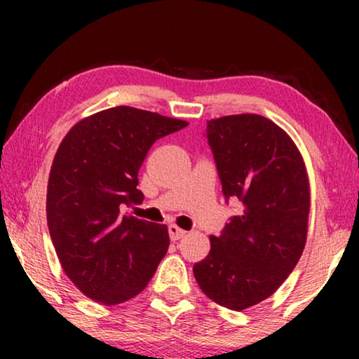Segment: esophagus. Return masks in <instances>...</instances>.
Returning a JSON list of instances; mask_svg holds the SVG:
<instances>
[{
  "label": "esophagus",
  "mask_w": 359,
  "mask_h": 359,
  "mask_svg": "<svg viewBox=\"0 0 359 359\" xmlns=\"http://www.w3.org/2000/svg\"><path fill=\"white\" fill-rule=\"evenodd\" d=\"M168 233H170V238L173 240V242H176V240H180V238H183V237H184V235H186V230L180 229L178 225L171 224V225H168Z\"/></svg>",
  "instance_id": "1"
}]
</instances>
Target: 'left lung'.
<instances>
[{"instance_id":"8db88e82","label":"left lung","mask_w":359,"mask_h":359,"mask_svg":"<svg viewBox=\"0 0 359 359\" xmlns=\"http://www.w3.org/2000/svg\"><path fill=\"white\" fill-rule=\"evenodd\" d=\"M209 147L225 201H240L210 252L193 271L209 299L243 311L271 296L301 258L307 238L311 189L297 147L258 114L208 122Z\"/></svg>"}]
</instances>
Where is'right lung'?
Segmentation results:
<instances>
[{
	"label": "right lung",
	"instance_id": "right-lung-1",
	"mask_svg": "<svg viewBox=\"0 0 359 359\" xmlns=\"http://www.w3.org/2000/svg\"><path fill=\"white\" fill-rule=\"evenodd\" d=\"M188 126L117 106L73 126L58 147L47 188V224L63 271L93 301L137 296L168 252L166 225L122 212L140 204L139 170L161 137Z\"/></svg>",
	"mask_w": 359,
	"mask_h": 359
}]
</instances>
